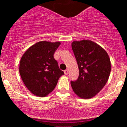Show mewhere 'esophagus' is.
<instances>
[{
    "mask_svg": "<svg viewBox=\"0 0 127 127\" xmlns=\"http://www.w3.org/2000/svg\"><path fill=\"white\" fill-rule=\"evenodd\" d=\"M64 74H66V75H67V74H69V69H66L64 71Z\"/></svg>",
    "mask_w": 127,
    "mask_h": 127,
    "instance_id": "1",
    "label": "esophagus"
}]
</instances>
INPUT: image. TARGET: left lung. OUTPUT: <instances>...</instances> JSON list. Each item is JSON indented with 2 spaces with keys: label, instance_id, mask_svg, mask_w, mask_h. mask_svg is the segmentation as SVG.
I'll return each instance as SVG.
<instances>
[{
  "label": "left lung",
  "instance_id": "8db88e82",
  "mask_svg": "<svg viewBox=\"0 0 127 127\" xmlns=\"http://www.w3.org/2000/svg\"><path fill=\"white\" fill-rule=\"evenodd\" d=\"M71 45L79 70L78 79L71 82L72 88L80 98H93L103 89L109 77V57L101 46L92 40L74 41Z\"/></svg>",
  "mask_w": 127,
  "mask_h": 127
}]
</instances>
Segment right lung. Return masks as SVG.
Instances as JSON below:
<instances>
[{
    "instance_id": "right-lung-1",
    "label": "right lung",
    "mask_w": 127,
    "mask_h": 127,
    "mask_svg": "<svg viewBox=\"0 0 127 127\" xmlns=\"http://www.w3.org/2000/svg\"><path fill=\"white\" fill-rule=\"evenodd\" d=\"M60 44V42L41 41L29 47L21 57L20 75L34 95L43 97L49 94L64 74L53 56Z\"/></svg>"
}]
</instances>
